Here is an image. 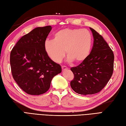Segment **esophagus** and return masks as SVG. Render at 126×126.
Listing matches in <instances>:
<instances>
[{
    "label": "esophagus",
    "instance_id": "1",
    "mask_svg": "<svg viewBox=\"0 0 126 126\" xmlns=\"http://www.w3.org/2000/svg\"><path fill=\"white\" fill-rule=\"evenodd\" d=\"M61 68H62V70L63 71H64V70H67L68 69V68L66 66H62L61 67Z\"/></svg>",
    "mask_w": 126,
    "mask_h": 126
}]
</instances>
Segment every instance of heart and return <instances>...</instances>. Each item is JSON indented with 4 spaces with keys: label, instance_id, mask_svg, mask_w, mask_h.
<instances>
[{
    "label": "heart",
    "instance_id": "heart-1",
    "mask_svg": "<svg viewBox=\"0 0 126 126\" xmlns=\"http://www.w3.org/2000/svg\"><path fill=\"white\" fill-rule=\"evenodd\" d=\"M92 36L87 29H64L54 34L53 39L46 40L45 51L48 57L56 63H60L65 57L68 61L82 63L90 54Z\"/></svg>",
    "mask_w": 126,
    "mask_h": 126
}]
</instances>
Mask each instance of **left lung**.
Instances as JSON below:
<instances>
[{"instance_id": "8db88e82", "label": "left lung", "mask_w": 126, "mask_h": 126, "mask_svg": "<svg viewBox=\"0 0 126 126\" xmlns=\"http://www.w3.org/2000/svg\"><path fill=\"white\" fill-rule=\"evenodd\" d=\"M94 44L90 54L78 66L72 67L74 78L70 86L79 94L99 93L111 79L114 66V54L103 37L90 28Z\"/></svg>"}]
</instances>
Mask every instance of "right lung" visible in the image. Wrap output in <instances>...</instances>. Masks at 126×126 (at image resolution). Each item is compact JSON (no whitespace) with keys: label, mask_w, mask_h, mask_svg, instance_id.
<instances>
[{"label":"right lung","mask_w":126,"mask_h":126,"mask_svg":"<svg viewBox=\"0 0 126 126\" xmlns=\"http://www.w3.org/2000/svg\"><path fill=\"white\" fill-rule=\"evenodd\" d=\"M51 29V26L36 28L22 36L11 52L13 79L28 94L45 93L52 79L62 70L60 65L48 57L44 49V42Z\"/></svg>","instance_id":"obj_1"}]
</instances>
